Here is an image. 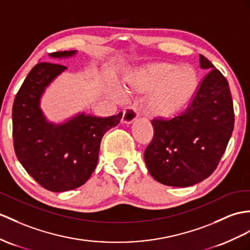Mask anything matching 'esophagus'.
I'll use <instances>...</instances> for the list:
<instances>
[{
  "mask_svg": "<svg viewBox=\"0 0 250 250\" xmlns=\"http://www.w3.org/2000/svg\"><path fill=\"white\" fill-rule=\"evenodd\" d=\"M138 118L137 112L131 108L126 109L123 112V117H122V123L123 124H131L135 122Z\"/></svg>",
  "mask_w": 250,
  "mask_h": 250,
  "instance_id": "34e87169",
  "label": "esophagus"
}]
</instances>
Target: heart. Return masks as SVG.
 <instances>
[{
	"instance_id": "b5f03b06",
	"label": "heart",
	"mask_w": 250,
	"mask_h": 250,
	"mask_svg": "<svg viewBox=\"0 0 250 250\" xmlns=\"http://www.w3.org/2000/svg\"><path fill=\"white\" fill-rule=\"evenodd\" d=\"M198 87L195 69L188 63L157 62L129 72L124 78L125 92L145 94L142 107L151 118L177 117L190 104ZM112 95L122 101L124 93L114 89Z\"/></svg>"
}]
</instances>
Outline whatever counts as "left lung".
Segmentation results:
<instances>
[{"label": "left lung", "instance_id": "1", "mask_svg": "<svg viewBox=\"0 0 250 250\" xmlns=\"http://www.w3.org/2000/svg\"><path fill=\"white\" fill-rule=\"evenodd\" d=\"M199 64L209 72L186 111L167 121H151L154 138L144 161L162 185L186 188L208 178L232 135L234 112L227 79L203 55Z\"/></svg>", "mask_w": 250, "mask_h": 250}]
</instances>
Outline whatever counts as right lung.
<instances>
[{
  "mask_svg": "<svg viewBox=\"0 0 250 250\" xmlns=\"http://www.w3.org/2000/svg\"><path fill=\"white\" fill-rule=\"evenodd\" d=\"M77 51L55 52L52 58H70ZM66 66L39 62L28 73L13 106V137L18 160L38 184L52 192L83 186L99 160L103 136L115 127L122 112L108 118L77 113L63 123L48 122L41 97Z\"/></svg>",
  "mask_w": 250,
  "mask_h": 250,
  "instance_id": "add662e5",
  "label": "right lung"
}]
</instances>
